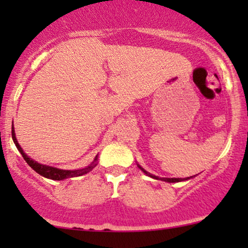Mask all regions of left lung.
<instances>
[{
	"label": "left lung",
	"instance_id": "8db88e82",
	"mask_svg": "<svg viewBox=\"0 0 248 248\" xmlns=\"http://www.w3.org/2000/svg\"><path fill=\"white\" fill-rule=\"evenodd\" d=\"M138 167L140 168V169L142 170V171H143L144 173H146L147 176H149V177H152V178H154V179H160V181L168 182V183H177V182H183V181H187V179L192 178V176H191V177H186V178H166V177H158V176H155V175H153V173H150V172L146 171V170H144L143 168H142V167L140 166V164H138Z\"/></svg>",
	"mask_w": 248,
	"mask_h": 248
}]
</instances>
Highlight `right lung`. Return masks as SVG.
<instances>
[{
	"mask_svg": "<svg viewBox=\"0 0 248 248\" xmlns=\"http://www.w3.org/2000/svg\"><path fill=\"white\" fill-rule=\"evenodd\" d=\"M11 136H13L14 143H15V146L17 149H18V152L22 154V156H23L25 162H27V163L29 164V166L32 168V169L35 170L37 173H39V175L43 176V177H45V178L53 179V181H62V179L71 178V177H78V176H82V175H85V173L90 172L91 170H92L93 168L96 166L98 155L95 156V158L93 160V162L90 164V166L81 168V169H76V170H62V169H58V168H55V167L46 166V164L38 163L37 161L32 160V158L29 157V156L24 153V150L22 149V147L19 146L18 142H17V139L15 135V129H14V127H13V130H11Z\"/></svg>",
	"mask_w": 248,
	"mask_h": 248,
	"instance_id": "1",
	"label": "right lung"
}]
</instances>
